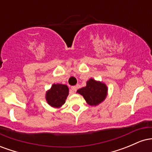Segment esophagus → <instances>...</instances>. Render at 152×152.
I'll use <instances>...</instances> for the list:
<instances>
[{
  "label": "esophagus",
  "mask_w": 152,
  "mask_h": 152,
  "mask_svg": "<svg viewBox=\"0 0 152 152\" xmlns=\"http://www.w3.org/2000/svg\"><path fill=\"white\" fill-rule=\"evenodd\" d=\"M76 90H77V87L75 86H71V94L75 93V92L76 91Z\"/></svg>",
  "instance_id": "1"
}]
</instances>
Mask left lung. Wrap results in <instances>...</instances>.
Segmentation results:
<instances>
[{"instance_id": "left-lung-1", "label": "left lung", "mask_w": 152, "mask_h": 152, "mask_svg": "<svg viewBox=\"0 0 152 152\" xmlns=\"http://www.w3.org/2000/svg\"><path fill=\"white\" fill-rule=\"evenodd\" d=\"M107 91L105 83L90 78L86 82V86L78 89L77 93L83 96L88 104L96 106L106 99Z\"/></svg>"}]
</instances>
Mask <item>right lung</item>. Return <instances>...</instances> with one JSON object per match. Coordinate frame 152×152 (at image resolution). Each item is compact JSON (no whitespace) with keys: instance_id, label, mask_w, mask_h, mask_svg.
<instances>
[{"instance_id":"obj_1","label":"right lung","mask_w":152,"mask_h":152,"mask_svg":"<svg viewBox=\"0 0 152 152\" xmlns=\"http://www.w3.org/2000/svg\"><path fill=\"white\" fill-rule=\"evenodd\" d=\"M69 95V88L66 85L53 84L46 94L47 103L54 108L61 107L65 104L66 99Z\"/></svg>"}]
</instances>
